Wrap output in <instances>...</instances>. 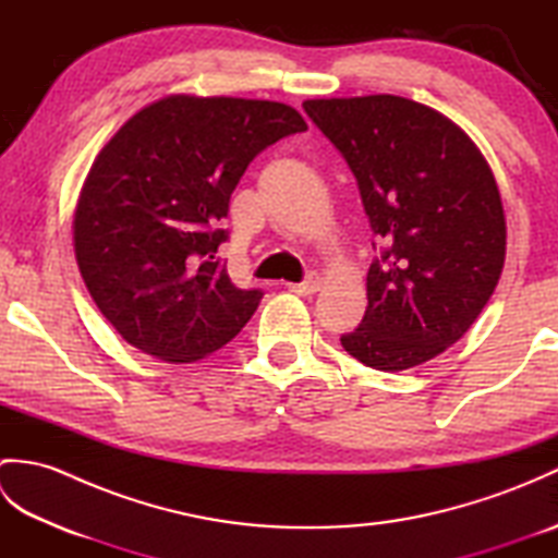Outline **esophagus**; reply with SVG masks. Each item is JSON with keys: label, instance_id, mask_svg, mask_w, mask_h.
<instances>
[{"label": "esophagus", "instance_id": "1", "mask_svg": "<svg viewBox=\"0 0 558 558\" xmlns=\"http://www.w3.org/2000/svg\"><path fill=\"white\" fill-rule=\"evenodd\" d=\"M292 292H298V294H314V292H318L322 290V278L316 276V272H312L310 278L306 280H302V282H292V286H288Z\"/></svg>", "mask_w": 558, "mask_h": 558}]
</instances>
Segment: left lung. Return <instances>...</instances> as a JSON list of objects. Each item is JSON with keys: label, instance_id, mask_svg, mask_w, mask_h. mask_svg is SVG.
<instances>
[{"label": "left lung", "instance_id": "8db88e82", "mask_svg": "<svg viewBox=\"0 0 558 558\" xmlns=\"http://www.w3.org/2000/svg\"><path fill=\"white\" fill-rule=\"evenodd\" d=\"M357 180L384 252L366 272L362 324L340 338L354 360L402 372L453 345L499 286L506 218L472 138L400 96L304 100Z\"/></svg>", "mask_w": 558, "mask_h": 558}]
</instances>
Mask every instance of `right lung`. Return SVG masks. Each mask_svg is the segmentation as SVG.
I'll return each mask as SVG.
<instances>
[{
	"label": "right lung",
	"mask_w": 558,
	"mask_h": 558,
	"mask_svg": "<svg viewBox=\"0 0 558 558\" xmlns=\"http://www.w3.org/2000/svg\"><path fill=\"white\" fill-rule=\"evenodd\" d=\"M306 132L282 102L168 96L98 153L74 213L81 278L129 345L184 364L220 350L264 298L216 256L220 220L260 150Z\"/></svg>",
	"instance_id": "obj_1"
}]
</instances>
